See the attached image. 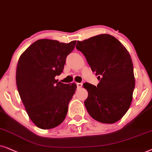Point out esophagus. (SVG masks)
I'll use <instances>...</instances> for the list:
<instances>
[{
    "label": "esophagus",
    "instance_id": "1",
    "mask_svg": "<svg viewBox=\"0 0 152 152\" xmlns=\"http://www.w3.org/2000/svg\"><path fill=\"white\" fill-rule=\"evenodd\" d=\"M76 86H77V87L78 88H80L83 86V84L81 83H76Z\"/></svg>",
    "mask_w": 152,
    "mask_h": 152
}]
</instances>
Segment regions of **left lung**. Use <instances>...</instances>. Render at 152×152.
Here are the masks:
<instances>
[{
  "instance_id": "1",
  "label": "left lung",
  "mask_w": 152,
  "mask_h": 152,
  "mask_svg": "<svg viewBox=\"0 0 152 152\" xmlns=\"http://www.w3.org/2000/svg\"><path fill=\"white\" fill-rule=\"evenodd\" d=\"M76 49L86 57L99 80L97 86L85 83L88 96L84 104L95 120L113 124L128 111L135 88L132 60L118 39L103 34L77 42Z\"/></svg>"
}]
</instances>
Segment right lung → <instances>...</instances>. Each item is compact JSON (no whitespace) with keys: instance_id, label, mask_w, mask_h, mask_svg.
<instances>
[{"instance_id":"1","label":"right lung","mask_w":152,"mask_h":152,"mask_svg":"<svg viewBox=\"0 0 152 152\" xmlns=\"http://www.w3.org/2000/svg\"><path fill=\"white\" fill-rule=\"evenodd\" d=\"M76 42L39 39L20 56L16 73L17 90L30 119L39 129L55 128L67 114L76 85L58 82L55 77L63 72Z\"/></svg>"}]
</instances>
